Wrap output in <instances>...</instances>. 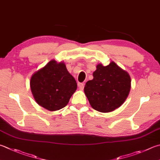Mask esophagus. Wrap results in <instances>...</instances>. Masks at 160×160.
I'll list each match as a JSON object with an SVG mask.
<instances>
[{
	"label": "esophagus",
	"mask_w": 160,
	"mask_h": 160,
	"mask_svg": "<svg viewBox=\"0 0 160 160\" xmlns=\"http://www.w3.org/2000/svg\"><path fill=\"white\" fill-rule=\"evenodd\" d=\"M78 85H79V89L80 90H83V88H84V84L83 83H79V84H78Z\"/></svg>",
	"instance_id": "1"
}]
</instances>
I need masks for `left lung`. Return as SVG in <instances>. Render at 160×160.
Wrapping results in <instances>:
<instances>
[{"label":"left lung","instance_id":"left-lung-1","mask_svg":"<svg viewBox=\"0 0 160 160\" xmlns=\"http://www.w3.org/2000/svg\"><path fill=\"white\" fill-rule=\"evenodd\" d=\"M92 76L93 79L86 82L84 92L95 110L111 112L124 103L131 88L127 72L112 61L107 66L98 64Z\"/></svg>","mask_w":160,"mask_h":160}]
</instances>
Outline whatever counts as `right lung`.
I'll use <instances>...</instances> for the list:
<instances>
[{
    "mask_svg": "<svg viewBox=\"0 0 160 160\" xmlns=\"http://www.w3.org/2000/svg\"><path fill=\"white\" fill-rule=\"evenodd\" d=\"M30 85L36 102L51 111L65 107L77 88L76 81L65 63L55 60L35 72Z\"/></svg>",
    "mask_w": 160,
    "mask_h": 160,
    "instance_id": "obj_1",
    "label": "right lung"
}]
</instances>
